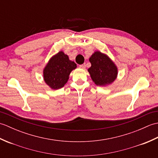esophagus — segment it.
<instances>
[{"mask_svg":"<svg viewBox=\"0 0 158 158\" xmlns=\"http://www.w3.org/2000/svg\"><path fill=\"white\" fill-rule=\"evenodd\" d=\"M79 68L82 69H85V64H83L79 65Z\"/></svg>","mask_w":158,"mask_h":158,"instance_id":"34e87169","label":"esophagus"}]
</instances>
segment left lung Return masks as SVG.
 I'll use <instances>...</instances> for the list:
<instances>
[{
	"label": "left lung",
	"mask_w": 158,
	"mask_h": 158,
	"mask_svg": "<svg viewBox=\"0 0 158 158\" xmlns=\"http://www.w3.org/2000/svg\"><path fill=\"white\" fill-rule=\"evenodd\" d=\"M89 60L92 66L88 70L96 85L105 86L116 79L118 73L117 68L108 56L97 51L93 53Z\"/></svg>",
	"instance_id": "left-lung-1"
}]
</instances>
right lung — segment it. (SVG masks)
<instances>
[{"instance_id": "obj_1", "label": "right lung", "mask_w": 158, "mask_h": 158, "mask_svg": "<svg viewBox=\"0 0 158 158\" xmlns=\"http://www.w3.org/2000/svg\"><path fill=\"white\" fill-rule=\"evenodd\" d=\"M76 68L77 64L68 56L59 52L52 57L43 69V79L52 89L62 88L68 81L70 73Z\"/></svg>"}]
</instances>
